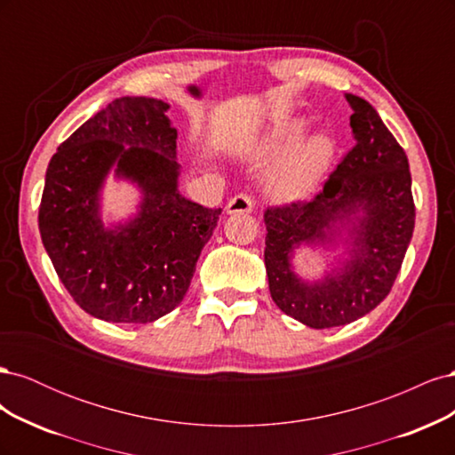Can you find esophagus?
Wrapping results in <instances>:
<instances>
[{"mask_svg":"<svg viewBox=\"0 0 455 455\" xmlns=\"http://www.w3.org/2000/svg\"><path fill=\"white\" fill-rule=\"evenodd\" d=\"M254 209V199L249 194H237L235 197H231L226 211L229 214H244V212H252Z\"/></svg>","mask_w":455,"mask_h":455,"instance_id":"esophagus-1","label":"esophagus"}]
</instances>
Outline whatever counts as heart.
Wrapping results in <instances>:
<instances>
[{
	"mask_svg": "<svg viewBox=\"0 0 455 455\" xmlns=\"http://www.w3.org/2000/svg\"><path fill=\"white\" fill-rule=\"evenodd\" d=\"M306 132V119H284L254 148L258 161H273L285 156L269 180L271 194L281 201H296L311 196L334 161L336 142L332 136L315 134L299 145Z\"/></svg>",
	"mask_w": 455,
	"mask_h": 455,
	"instance_id": "b5f03b06",
	"label": "heart"
}]
</instances>
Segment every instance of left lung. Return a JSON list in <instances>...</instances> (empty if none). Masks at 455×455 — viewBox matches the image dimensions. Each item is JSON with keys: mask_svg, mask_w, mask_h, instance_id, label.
I'll list each match as a JSON object with an SVG mask.
<instances>
[{"mask_svg": "<svg viewBox=\"0 0 455 455\" xmlns=\"http://www.w3.org/2000/svg\"><path fill=\"white\" fill-rule=\"evenodd\" d=\"M353 108L355 146L323 189L309 201L267 206L264 222L269 292L286 315L311 328H334L361 319L391 292L416 222L408 157L378 112L346 94ZM363 208L355 254L336 278L307 287L290 269L293 244L325 238L329 222Z\"/></svg>", "mask_w": 455, "mask_h": 455, "instance_id": "8db88e82", "label": "left lung"}]
</instances>
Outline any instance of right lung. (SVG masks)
I'll use <instances>...</instances> for the list:
<instances>
[{"label":"right lung","instance_id":"add662e5","mask_svg":"<svg viewBox=\"0 0 455 455\" xmlns=\"http://www.w3.org/2000/svg\"><path fill=\"white\" fill-rule=\"evenodd\" d=\"M167 109L157 99L121 96L66 139L47 167L41 241L76 304L106 323H154L180 304L222 214L176 191ZM114 164L143 188L145 203L134 223L109 232L98 189Z\"/></svg>","mask_w":455,"mask_h":455}]
</instances>
